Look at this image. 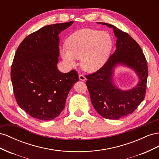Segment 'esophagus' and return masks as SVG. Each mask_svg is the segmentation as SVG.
<instances>
[{"label":"esophagus","instance_id":"1","mask_svg":"<svg viewBox=\"0 0 159 159\" xmlns=\"http://www.w3.org/2000/svg\"><path fill=\"white\" fill-rule=\"evenodd\" d=\"M79 80H82V81H85L86 80L85 76L83 75H79Z\"/></svg>","mask_w":159,"mask_h":159}]
</instances>
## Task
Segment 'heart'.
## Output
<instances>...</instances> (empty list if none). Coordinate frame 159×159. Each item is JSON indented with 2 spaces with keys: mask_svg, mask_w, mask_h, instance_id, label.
<instances>
[{
  "mask_svg": "<svg viewBox=\"0 0 159 159\" xmlns=\"http://www.w3.org/2000/svg\"><path fill=\"white\" fill-rule=\"evenodd\" d=\"M112 47V38L107 32L84 29L70 36L66 46L61 47L60 54L67 66H75L80 58L83 69L93 72L105 65Z\"/></svg>",
  "mask_w": 159,
  "mask_h": 159,
  "instance_id": "b5f03b06",
  "label": "heart"
}]
</instances>
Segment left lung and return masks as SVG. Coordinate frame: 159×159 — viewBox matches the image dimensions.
I'll list each match as a JSON object with an SVG mask.
<instances>
[{"label": "left lung", "mask_w": 159, "mask_h": 159, "mask_svg": "<svg viewBox=\"0 0 159 159\" xmlns=\"http://www.w3.org/2000/svg\"><path fill=\"white\" fill-rule=\"evenodd\" d=\"M113 29L116 38V50L101 69L87 75V86L95 110L108 119L119 120L135 111L145 96L148 77L147 60L138 43L130 36L111 24L97 22ZM133 70L138 84L126 90L117 87L114 79L117 66Z\"/></svg>", "instance_id": "1"}]
</instances>
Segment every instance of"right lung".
Wrapping results in <instances>:
<instances>
[{
    "label": "right lung",
    "mask_w": 159,
    "mask_h": 159,
    "mask_svg": "<svg viewBox=\"0 0 159 159\" xmlns=\"http://www.w3.org/2000/svg\"><path fill=\"white\" fill-rule=\"evenodd\" d=\"M73 21L45 26L26 37L18 47L11 77L16 101L27 114L41 120L55 119L79 81L76 70L62 73L57 68L59 34Z\"/></svg>",
    "instance_id": "right-lung-1"
}]
</instances>
